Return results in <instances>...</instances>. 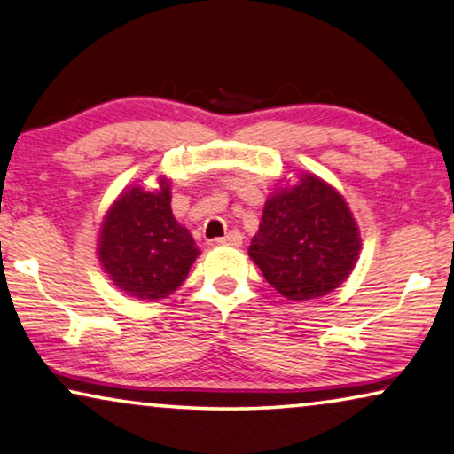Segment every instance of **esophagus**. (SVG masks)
I'll return each mask as SVG.
<instances>
[{
	"label": "esophagus",
	"mask_w": 454,
	"mask_h": 454,
	"mask_svg": "<svg viewBox=\"0 0 454 454\" xmlns=\"http://www.w3.org/2000/svg\"><path fill=\"white\" fill-rule=\"evenodd\" d=\"M218 245H230V247H240L242 245V234L239 230H230L226 236H222V239L215 240Z\"/></svg>",
	"instance_id": "esophagus-1"
}]
</instances>
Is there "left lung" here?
<instances>
[{"label": "left lung", "instance_id": "left-lung-1", "mask_svg": "<svg viewBox=\"0 0 454 454\" xmlns=\"http://www.w3.org/2000/svg\"><path fill=\"white\" fill-rule=\"evenodd\" d=\"M248 254L271 288L288 300H310L348 279L360 234L343 197L315 175L270 197Z\"/></svg>", "mask_w": 454, "mask_h": 454}]
</instances>
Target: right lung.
<instances>
[{"instance_id":"obj_1","label":"right lung","mask_w":454,"mask_h":454,"mask_svg":"<svg viewBox=\"0 0 454 454\" xmlns=\"http://www.w3.org/2000/svg\"><path fill=\"white\" fill-rule=\"evenodd\" d=\"M98 254L121 290L162 300L187 279L200 248L172 215L168 183L162 181L156 193L131 187L114 201L102 222Z\"/></svg>"}]
</instances>
